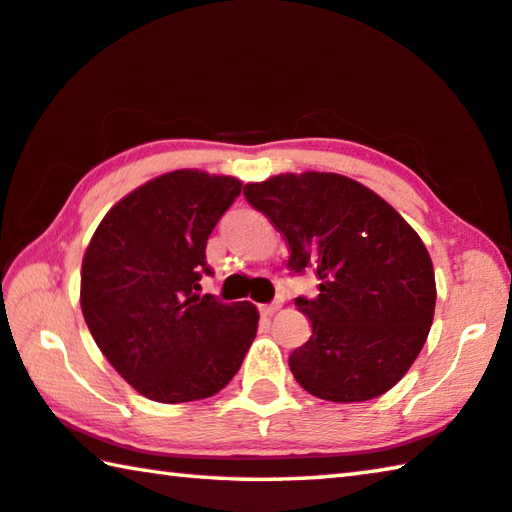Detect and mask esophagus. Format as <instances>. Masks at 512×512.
I'll list each match as a JSON object with an SVG mask.
<instances>
[{
	"label": "esophagus",
	"mask_w": 512,
	"mask_h": 512,
	"mask_svg": "<svg viewBox=\"0 0 512 512\" xmlns=\"http://www.w3.org/2000/svg\"><path fill=\"white\" fill-rule=\"evenodd\" d=\"M280 302H271V305H259V314L262 316H273V314H277V311H280Z\"/></svg>",
	"instance_id": "34e87169"
}]
</instances>
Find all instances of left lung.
<instances>
[{"label":"left lung","instance_id":"obj_1","mask_svg":"<svg viewBox=\"0 0 512 512\" xmlns=\"http://www.w3.org/2000/svg\"><path fill=\"white\" fill-rule=\"evenodd\" d=\"M289 246L291 271L314 266L318 296L298 298L311 323L289 368L327 402L384 395L418 359L436 309L427 246L402 214L341 173H277L244 187Z\"/></svg>","mask_w":512,"mask_h":512}]
</instances>
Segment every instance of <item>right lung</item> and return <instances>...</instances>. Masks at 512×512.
<instances>
[{"mask_svg":"<svg viewBox=\"0 0 512 512\" xmlns=\"http://www.w3.org/2000/svg\"><path fill=\"white\" fill-rule=\"evenodd\" d=\"M241 180L162 173L103 216L81 266V311L103 357L137 393L178 404L230 384L257 334V307L201 296L207 237Z\"/></svg>","mask_w":512,"mask_h":512,"instance_id":"add662e5","label":"right lung"}]
</instances>
